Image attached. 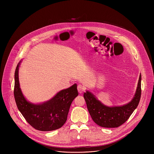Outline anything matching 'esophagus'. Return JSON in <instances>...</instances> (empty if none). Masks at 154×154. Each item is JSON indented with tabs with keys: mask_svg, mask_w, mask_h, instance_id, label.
Wrapping results in <instances>:
<instances>
[{
	"mask_svg": "<svg viewBox=\"0 0 154 154\" xmlns=\"http://www.w3.org/2000/svg\"><path fill=\"white\" fill-rule=\"evenodd\" d=\"M85 86H83V85H79L78 86H77V90H78V91H79V92L80 93H83L84 91H85Z\"/></svg>",
	"mask_w": 154,
	"mask_h": 154,
	"instance_id": "1",
	"label": "esophagus"
}]
</instances>
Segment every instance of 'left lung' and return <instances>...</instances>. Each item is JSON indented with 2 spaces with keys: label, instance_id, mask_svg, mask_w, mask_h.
Masks as SVG:
<instances>
[{
  "label": "left lung",
  "instance_id": "1",
  "mask_svg": "<svg viewBox=\"0 0 154 154\" xmlns=\"http://www.w3.org/2000/svg\"><path fill=\"white\" fill-rule=\"evenodd\" d=\"M141 82L140 74L134 98L128 103L120 106H106L91 92L86 91L83 94V97L94 122L102 127L115 128L121 125L127 121L140 102L141 94Z\"/></svg>",
  "mask_w": 154,
  "mask_h": 154
}]
</instances>
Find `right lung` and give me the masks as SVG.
I'll return each instance as SVG.
<instances>
[{
    "label": "right lung",
    "mask_w": 154,
    "mask_h": 154,
    "mask_svg": "<svg viewBox=\"0 0 154 154\" xmlns=\"http://www.w3.org/2000/svg\"><path fill=\"white\" fill-rule=\"evenodd\" d=\"M17 64L14 73V96L17 108L27 122L40 131H52L61 128L67 120L71 103L79 95L77 84L63 90L49 100L33 103L26 99L20 88Z\"/></svg>",
    "instance_id": "obj_1"
}]
</instances>
